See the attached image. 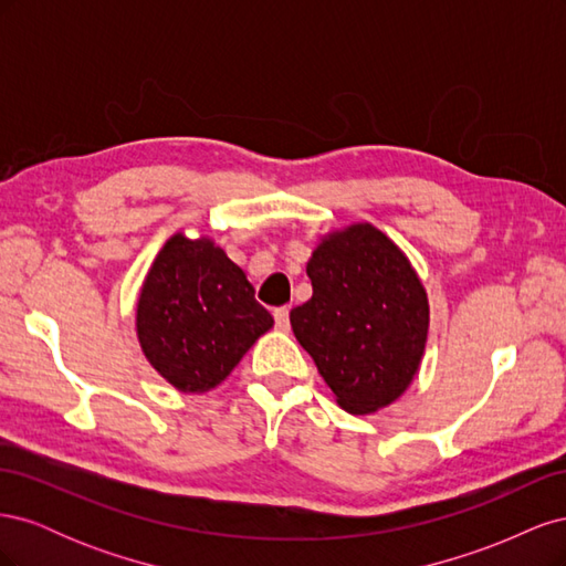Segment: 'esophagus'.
<instances>
[{
    "instance_id": "1",
    "label": "esophagus",
    "mask_w": 566,
    "mask_h": 566,
    "mask_svg": "<svg viewBox=\"0 0 566 566\" xmlns=\"http://www.w3.org/2000/svg\"><path fill=\"white\" fill-rule=\"evenodd\" d=\"M273 318H276V328L279 331H287L290 328V310H287V306H279V310L273 312Z\"/></svg>"
}]
</instances>
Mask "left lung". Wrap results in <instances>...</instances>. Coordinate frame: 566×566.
Listing matches in <instances>:
<instances>
[{"label": "left lung", "mask_w": 566, "mask_h": 566, "mask_svg": "<svg viewBox=\"0 0 566 566\" xmlns=\"http://www.w3.org/2000/svg\"><path fill=\"white\" fill-rule=\"evenodd\" d=\"M306 276L314 295L290 312L302 349L352 416L397 401L420 370L430 302L403 250L368 221L318 238Z\"/></svg>", "instance_id": "obj_1"}]
</instances>
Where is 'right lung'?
<instances>
[{
	"mask_svg": "<svg viewBox=\"0 0 566 566\" xmlns=\"http://www.w3.org/2000/svg\"><path fill=\"white\" fill-rule=\"evenodd\" d=\"M273 328L245 271L210 235H169L136 302L146 361L181 394L224 382L248 349Z\"/></svg>",
	"mask_w": 566,
	"mask_h": 566,
	"instance_id": "obj_1",
	"label": "right lung"
}]
</instances>
